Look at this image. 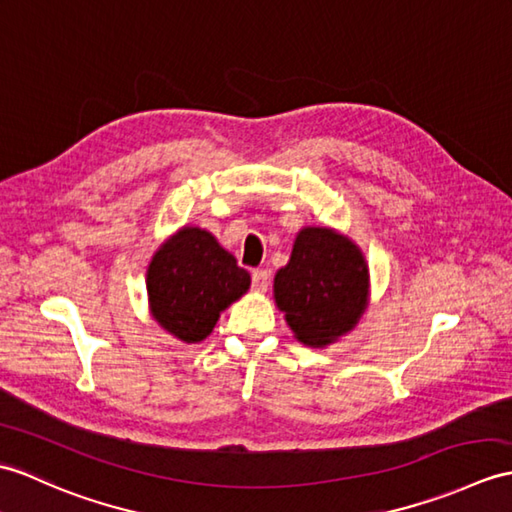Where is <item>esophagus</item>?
Masks as SVG:
<instances>
[{"mask_svg": "<svg viewBox=\"0 0 512 512\" xmlns=\"http://www.w3.org/2000/svg\"><path fill=\"white\" fill-rule=\"evenodd\" d=\"M253 288L257 290V292H266L268 290V285H270V275H268V270H264V268H257V270H253Z\"/></svg>", "mask_w": 512, "mask_h": 512, "instance_id": "esophagus-1", "label": "esophagus"}]
</instances>
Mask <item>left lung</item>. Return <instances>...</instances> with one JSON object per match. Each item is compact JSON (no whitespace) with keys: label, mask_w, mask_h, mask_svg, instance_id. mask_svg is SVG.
<instances>
[{"label":"left lung","mask_w":512,"mask_h":512,"mask_svg":"<svg viewBox=\"0 0 512 512\" xmlns=\"http://www.w3.org/2000/svg\"><path fill=\"white\" fill-rule=\"evenodd\" d=\"M368 299V266L349 237L310 227L296 237L275 277V301L294 336L323 347L358 323Z\"/></svg>","instance_id":"left-lung-1"}]
</instances>
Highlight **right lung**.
<instances>
[{
	"label": "right lung",
	"mask_w": 512,
	"mask_h": 512,
	"mask_svg": "<svg viewBox=\"0 0 512 512\" xmlns=\"http://www.w3.org/2000/svg\"><path fill=\"white\" fill-rule=\"evenodd\" d=\"M251 275L202 229L185 227L165 242L148 266L150 310L183 342L205 340L222 310L240 299Z\"/></svg>",
	"instance_id": "right-lung-1"
}]
</instances>
